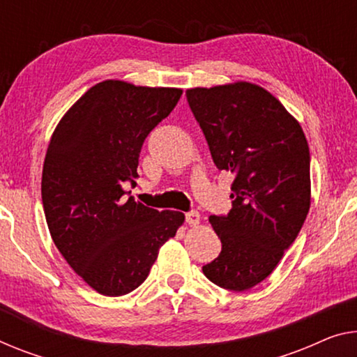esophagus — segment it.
Segmentation results:
<instances>
[{"instance_id":"obj_1","label":"esophagus","mask_w":357,"mask_h":357,"mask_svg":"<svg viewBox=\"0 0 357 357\" xmlns=\"http://www.w3.org/2000/svg\"><path fill=\"white\" fill-rule=\"evenodd\" d=\"M185 222H188L189 226H197L200 222V213L197 210H190L185 213Z\"/></svg>"}]
</instances>
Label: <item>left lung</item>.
Instances as JSON below:
<instances>
[{
    "instance_id": "left-lung-1",
    "label": "left lung",
    "mask_w": 357,
    "mask_h": 357,
    "mask_svg": "<svg viewBox=\"0 0 357 357\" xmlns=\"http://www.w3.org/2000/svg\"><path fill=\"white\" fill-rule=\"evenodd\" d=\"M185 96L213 162L234 174L231 211L210 216L221 253L202 271L222 289L248 290L273 273L306 220L310 147L300 123L257 84L194 88Z\"/></svg>"
}]
</instances>
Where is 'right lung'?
I'll return each instance as SVG.
<instances>
[{"mask_svg": "<svg viewBox=\"0 0 357 357\" xmlns=\"http://www.w3.org/2000/svg\"><path fill=\"white\" fill-rule=\"evenodd\" d=\"M183 91L107 79L63 115L47 146L41 178L51 237L70 268L98 294L121 296L147 279L160 248L183 225L181 211L136 202L146 137Z\"/></svg>", "mask_w": 357, "mask_h": 357, "instance_id": "1", "label": "right lung"}]
</instances>
